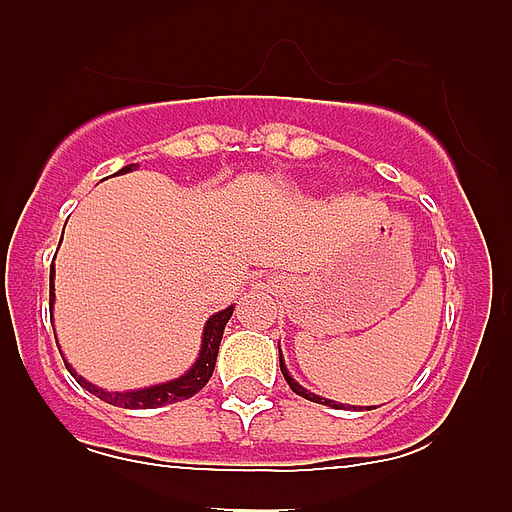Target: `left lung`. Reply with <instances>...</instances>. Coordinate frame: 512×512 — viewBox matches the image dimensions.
<instances>
[{"mask_svg": "<svg viewBox=\"0 0 512 512\" xmlns=\"http://www.w3.org/2000/svg\"><path fill=\"white\" fill-rule=\"evenodd\" d=\"M279 366H282V374H284V379H287V384H289V387H292V392H295V395L305 397V400H310V402H320V405H333V408H341V405H338V402H333V400H325V397H318V395H312V392H307L305 387H302V384H297L295 379L289 377L287 366H284V361H282V351H279Z\"/></svg>", "mask_w": 512, "mask_h": 512, "instance_id": "8db88e82", "label": "left lung"}]
</instances>
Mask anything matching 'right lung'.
I'll use <instances>...</instances> for the list:
<instances>
[{
    "label": "right lung",
    "mask_w": 512,
    "mask_h": 512,
    "mask_svg": "<svg viewBox=\"0 0 512 512\" xmlns=\"http://www.w3.org/2000/svg\"><path fill=\"white\" fill-rule=\"evenodd\" d=\"M135 164L125 166L122 171H133ZM51 274H53V266H51ZM51 297L53 295V277H51ZM53 305V300H51ZM230 315H233V305L225 307V310L215 312L210 320L205 323V330H202V348H200V356L197 361L192 364L187 374H182L179 379H171V382L164 384H153V387H143V390H130V392H104L99 390L97 384L87 382V379L76 374L71 369V364H66L71 374H74L76 382L89 390L92 395H97L99 400L110 402V405H117V408H128V410H151V408H161V405H171V402H179V400H189L192 395L205 387L210 382L212 372H215V361H217V348H220V338H223V330L228 325Z\"/></svg>",
    "instance_id": "1"
}]
</instances>
